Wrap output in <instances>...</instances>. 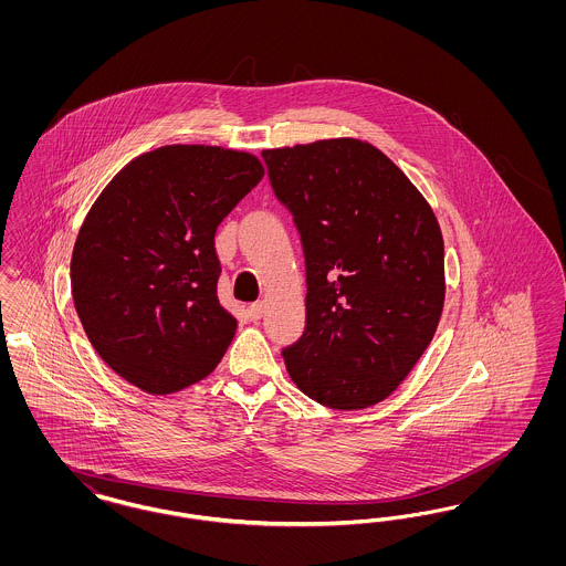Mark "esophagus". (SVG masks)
<instances>
[{
	"label": "esophagus",
	"mask_w": 566,
	"mask_h": 566,
	"mask_svg": "<svg viewBox=\"0 0 566 566\" xmlns=\"http://www.w3.org/2000/svg\"><path fill=\"white\" fill-rule=\"evenodd\" d=\"M263 310H265V305L261 303V301H256V303H250L248 305V316L256 323V321H261V316H263Z\"/></svg>",
	"instance_id": "34e87169"
}]
</instances>
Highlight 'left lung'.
Masks as SVG:
<instances>
[{"label":"left lung","mask_w":566,"mask_h":566,"mask_svg":"<svg viewBox=\"0 0 566 566\" xmlns=\"http://www.w3.org/2000/svg\"><path fill=\"white\" fill-rule=\"evenodd\" d=\"M305 256V331L282 356L331 409L384 401L431 344L443 310V238L403 171L360 139L263 150Z\"/></svg>","instance_id":"8db88e82"}]
</instances>
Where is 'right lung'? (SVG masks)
<instances>
[{
	"mask_svg": "<svg viewBox=\"0 0 566 566\" xmlns=\"http://www.w3.org/2000/svg\"><path fill=\"white\" fill-rule=\"evenodd\" d=\"M263 174L248 153L176 144L137 157L99 195L70 280L109 369L150 395L214 371L238 328L216 295V229Z\"/></svg>",
	"mask_w": 566,
	"mask_h": 566,
	"instance_id": "obj_1",
	"label": "right lung"
}]
</instances>
